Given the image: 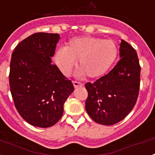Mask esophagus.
<instances>
[{"instance_id":"obj_1","label":"esophagus","mask_w":155,"mask_h":155,"mask_svg":"<svg viewBox=\"0 0 155 155\" xmlns=\"http://www.w3.org/2000/svg\"><path fill=\"white\" fill-rule=\"evenodd\" d=\"M73 84H74V88H78V87H81V86H83V84L82 83H80L78 81H73Z\"/></svg>"}]
</instances>
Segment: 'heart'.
<instances>
[{
	"instance_id": "heart-1",
	"label": "heart",
	"mask_w": 155,
	"mask_h": 155,
	"mask_svg": "<svg viewBox=\"0 0 155 155\" xmlns=\"http://www.w3.org/2000/svg\"><path fill=\"white\" fill-rule=\"evenodd\" d=\"M117 54L118 47L115 41L81 36L70 40L66 47L58 49L54 59L63 74H70L78 60V76L97 78L109 70Z\"/></svg>"
}]
</instances>
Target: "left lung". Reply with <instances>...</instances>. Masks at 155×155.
I'll use <instances>...</instances> for the list:
<instances>
[{
  "mask_svg": "<svg viewBox=\"0 0 155 155\" xmlns=\"http://www.w3.org/2000/svg\"><path fill=\"white\" fill-rule=\"evenodd\" d=\"M120 57L114 68L95 82H87V113L96 123L112 125L130 113L137 101L140 86L139 58L135 50L121 40Z\"/></svg>",
  "mask_w": 155,
  "mask_h": 155,
  "instance_id": "8db88e82",
  "label": "left lung"
}]
</instances>
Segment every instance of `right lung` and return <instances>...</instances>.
Here are the masks:
<instances>
[{"label": "right lung", "instance_id": "obj_1", "mask_svg": "<svg viewBox=\"0 0 155 155\" xmlns=\"http://www.w3.org/2000/svg\"><path fill=\"white\" fill-rule=\"evenodd\" d=\"M58 34L38 32L16 47L10 62L9 85L15 107L24 120L39 127L54 125L74 91L71 81L51 63Z\"/></svg>", "mask_w": 155, "mask_h": 155}]
</instances>
